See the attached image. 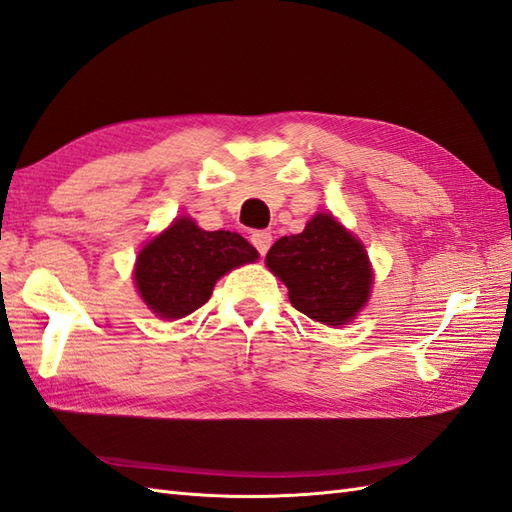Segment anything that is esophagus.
<instances>
[{
    "instance_id": "34e87169",
    "label": "esophagus",
    "mask_w": 512,
    "mask_h": 512,
    "mask_svg": "<svg viewBox=\"0 0 512 512\" xmlns=\"http://www.w3.org/2000/svg\"><path fill=\"white\" fill-rule=\"evenodd\" d=\"M249 241H252V245L258 249L260 256H265L273 239L267 230H256V232H252V236H249Z\"/></svg>"
}]
</instances>
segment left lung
<instances>
[{
  "label": "left lung",
  "mask_w": 512,
  "mask_h": 512,
  "mask_svg": "<svg viewBox=\"0 0 512 512\" xmlns=\"http://www.w3.org/2000/svg\"><path fill=\"white\" fill-rule=\"evenodd\" d=\"M267 267L299 313L326 326H343L369 299L373 273L363 245L326 213L310 219L302 234L273 243Z\"/></svg>",
  "instance_id": "obj_1"
}]
</instances>
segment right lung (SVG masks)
I'll return each instance as SVG.
<instances>
[{"label": "right lung", "mask_w": 512, "mask_h": 512, "mask_svg": "<svg viewBox=\"0 0 512 512\" xmlns=\"http://www.w3.org/2000/svg\"><path fill=\"white\" fill-rule=\"evenodd\" d=\"M256 258L258 252L241 234L206 232L182 217L141 249L134 278L158 317L180 319L208 302L223 273Z\"/></svg>", "instance_id": "add662e5"}]
</instances>
